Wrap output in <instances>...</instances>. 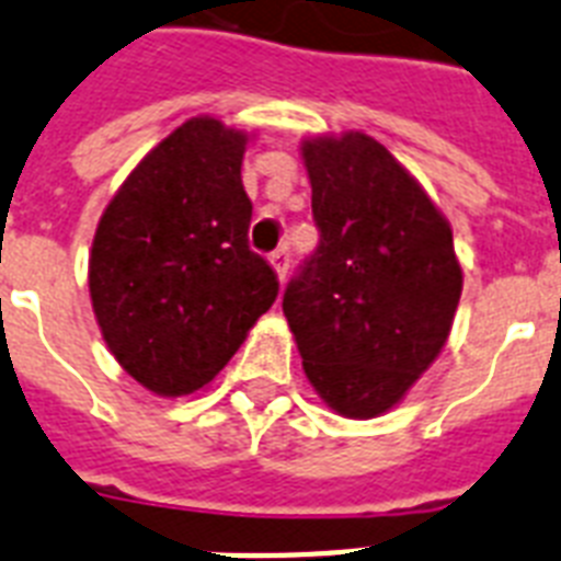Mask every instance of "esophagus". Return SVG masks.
Returning <instances> with one entry per match:
<instances>
[{
  "mask_svg": "<svg viewBox=\"0 0 561 561\" xmlns=\"http://www.w3.org/2000/svg\"><path fill=\"white\" fill-rule=\"evenodd\" d=\"M271 265H273V271H276V276H279V282H285V276H288V267H290V250L288 248L273 250Z\"/></svg>",
  "mask_w": 561,
  "mask_h": 561,
  "instance_id": "esophagus-1",
  "label": "esophagus"
}]
</instances>
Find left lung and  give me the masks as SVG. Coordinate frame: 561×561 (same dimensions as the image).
<instances>
[{
    "instance_id": "left-lung-1",
    "label": "left lung",
    "mask_w": 561,
    "mask_h": 561,
    "mask_svg": "<svg viewBox=\"0 0 561 561\" xmlns=\"http://www.w3.org/2000/svg\"><path fill=\"white\" fill-rule=\"evenodd\" d=\"M299 149L320 244L282 311L325 407L368 421L407 398L449 336L463 288L453 227L363 131L305 138Z\"/></svg>"
}]
</instances>
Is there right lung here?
Segmentation results:
<instances>
[{
  "label": "right lung",
  "instance_id": "right-lung-1",
  "mask_svg": "<svg viewBox=\"0 0 561 561\" xmlns=\"http://www.w3.org/2000/svg\"><path fill=\"white\" fill-rule=\"evenodd\" d=\"M248 140L216 117H190L144 154L98 221L89 294L100 334L161 398L204 389L279 294L248 244Z\"/></svg>",
  "mask_w": 561,
  "mask_h": 561
}]
</instances>
